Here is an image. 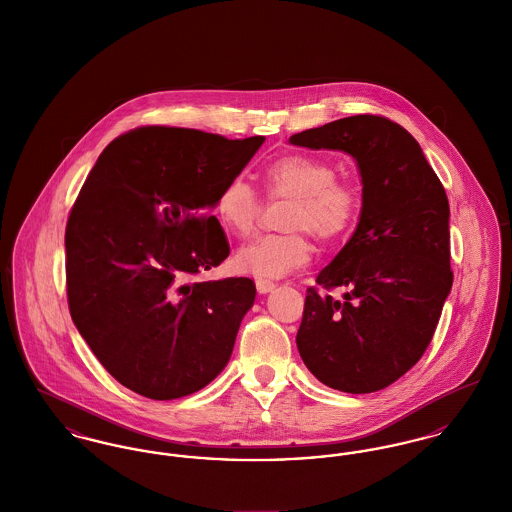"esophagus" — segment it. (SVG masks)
Segmentation results:
<instances>
[{
  "mask_svg": "<svg viewBox=\"0 0 512 512\" xmlns=\"http://www.w3.org/2000/svg\"><path fill=\"white\" fill-rule=\"evenodd\" d=\"M256 289H258V293L266 295V293H270V291L275 289V283L268 281V279H256Z\"/></svg>",
  "mask_w": 512,
  "mask_h": 512,
  "instance_id": "obj_1",
  "label": "esophagus"
}]
</instances>
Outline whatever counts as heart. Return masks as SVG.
<instances>
[{
    "label": "heart",
    "instance_id": "b5f03b06",
    "mask_svg": "<svg viewBox=\"0 0 512 512\" xmlns=\"http://www.w3.org/2000/svg\"><path fill=\"white\" fill-rule=\"evenodd\" d=\"M264 186L270 198L289 200L281 235H262L242 244L235 254L240 272L258 277H281L305 266L312 246L310 233L320 242L341 239L359 215L357 188L336 178V169L312 155H283L264 171ZM260 198L240 176L231 178L217 194L213 211L231 235H248L260 215Z\"/></svg>",
    "mask_w": 512,
    "mask_h": 512
}]
</instances>
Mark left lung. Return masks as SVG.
I'll list each match as a JSON object with an SVG mask.
<instances>
[{
	"label": "left lung",
	"instance_id": "obj_1",
	"mask_svg": "<svg viewBox=\"0 0 512 512\" xmlns=\"http://www.w3.org/2000/svg\"><path fill=\"white\" fill-rule=\"evenodd\" d=\"M289 143L351 155L363 184L355 233L316 277L343 299L308 289L301 359L334 390H382L421 359L452 289L443 184L408 130L382 116L341 118Z\"/></svg>",
	"mask_w": 512,
	"mask_h": 512
}]
</instances>
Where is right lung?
<instances>
[{"label": "right lung", "mask_w": 512, "mask_h": 512, "mask_svg": "<svg viewBox=\"0 0 512 512\" xmlns=\"http://www.w3.org/2000/svg\"><path fill=\"white\" fill-rule=\"evenodd\" d=\"M264 141L137 128L106 145L73 204L71 320L104 369L145 398L194 394L231 359L254 281L190 279L229 256L209 211Z\"/></svg>", "instance_id": "right-lung-1"}]
</instances>
